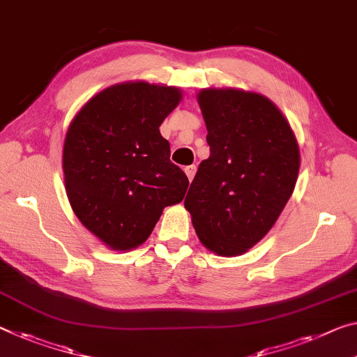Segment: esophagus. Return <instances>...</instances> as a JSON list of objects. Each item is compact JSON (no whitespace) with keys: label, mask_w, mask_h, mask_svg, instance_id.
<instances>
[{"label":"esophagus","mask_w":357,"mask_h":357,"mask_svg":"<svg viewBox=\"0 0 357 357\" xmlns=\"http://www.w3.org/2000/svg\"><path fill=\"white\" fill-rule=\"evenodd\" d=\"M185 174H186V177H188V180L191 182V180H193V177H195V174H196V166H186L185 167Z\"/></svg>","instance_id":"obj_1"}]
</instances>
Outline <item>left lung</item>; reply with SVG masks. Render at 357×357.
<instances>
[{
	"instance_id": "left-lung-1",
	"label": "left lung",
	"mask_w": 357,
	"mask_h": 357,
	"mask_svg": "<svg viewBox=\"0 0 357 357\" xmlns=\"http://www.w3.org/2000/svg\"><path fill=\"white\" fill-rule=\"evenodd\" d=\"M211 156L185 197L197 238L218 255H239L270 231L292 196L300 153L282 113L238 89L197 96Z\"/></svg>"
}]
</instances>
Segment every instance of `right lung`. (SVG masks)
Segmentation results:
<instances>
[{"instance_id":"1","label":"right lung","mask_w":357,"mask_h":357,"mask_svg":"<svg viewBox=\"0 0 357 357\" xmlns=\"http://www.w3.org/2000/svg\"><path fill=\"white\" fill-rule=\"evenodd\" d=\"M180 91L148 83L112 86L70 124L63 174L79 222L114 250L145 243L162 209L183 199L188 177L171 162L160 126Z\"/></svg>"}]
</instances>
